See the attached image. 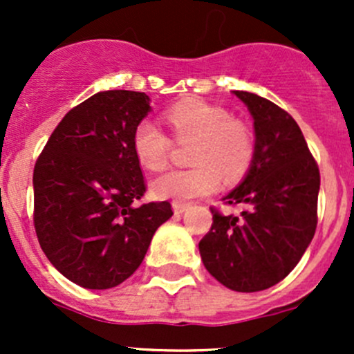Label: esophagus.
<instances>
[{
	"label": "esophagus",
	"mask_w": 354,
	"mask_h": 354,
	"mask_svg": "<svg viewBox=\"0 0 354 354\" xmlns=\"http://www.w3.org/2000/svg\"><path fill=\"white\" fill-rule=\"evenodd\" d=\"M190 209V203H187V202H173V210H174V214H183L185 210H188Z\"/></svg>",
	"instance_id": "34e87169"
}]
</instances>
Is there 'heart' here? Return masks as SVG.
I'll return each mask as SVG.
<instances>
[{
    "label": "heart",
    "mask_w": 354,
    "mask_h": 354,
    "mask_svg": "<svg viewBox=\"0 0 354 354\" xmlns=\"http://www.w3.org/2000/svg\"><path fill=\"white\" fill-rule=\"evenodd\" d=\"M166 121L180 144L195 142L188 169H174L152 183L157 198L190 200L216 192L221 176L227 183L241 180L255 157L252 128L234 120L227 109L198 99L176 102L166 111ZM133 154L142 167L160 171L169 162L173 140L154 121L144 120L131 137Z\"/></svg>",
    "instance_id": "heart-1"
}]
</instances>
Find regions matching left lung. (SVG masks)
Listing matches in <instances>:
<instances>
[{
  "label": "left lung",
  "mask_w": 354,
  "mask_h": 354,
  "mask_svg": "<svg viewBox=\"0 0 354 354\" xmlns=\"http://www.w3.org/2000/svg\"><path fill=\"white\" fill-rule=\"evenodd\" d=\"M253 116L255 157L240 187L224 197L243 205L240 216L216 207L212 226L200 240L210 276L233 291L274 286L291 272L317 227L320 171L291 114L260 95L234 91Z\"/></svg>",
  "instance_id": "obj_1"
}]
</instances>
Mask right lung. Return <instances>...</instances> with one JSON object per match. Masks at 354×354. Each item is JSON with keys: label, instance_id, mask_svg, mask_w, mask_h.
<instances>
[{"label": "right lung", "instance_id": "obj_1", "mask_svg": "<svg viewBox=\"0 0 354 354\" xmlns=\"http://www.w3.org/2000/svg\"><path fill=\"white\" fill-rule=\"evenodd\" d=\"M145 92H97L65 114L34 166V227L49 262L71 283L109 289L144 260L169 202L138 203L145 180L133 130Z\"/></svg>", "mask_w": 354, "mask_h": 354}]
</instances>
